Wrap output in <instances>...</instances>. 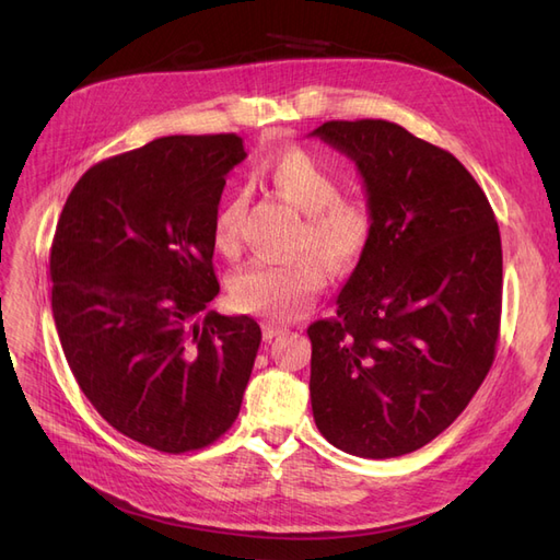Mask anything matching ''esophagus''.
<instances>
[{"label":"esophagus","mask_w":560,"mask_h":560,"mask_svg":"<svg viewBox=\"0 0 560 560\" xmlns=\"http://www.w3.org/2000/svg\"><path fill=\"white\" fill-rule=\"evenodd\" d=\"M287 331H290V329L280 327V325H273V322H266V325H264V338H266V341H273V338L284 336Z\"/></svg>","instance_id":"34e87169"}]
</instances>
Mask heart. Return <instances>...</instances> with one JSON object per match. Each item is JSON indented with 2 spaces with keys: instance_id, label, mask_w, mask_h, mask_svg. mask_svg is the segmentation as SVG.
I'll list each match as a JSON object with an SVG mask.
<instances>
[{
  "instance_id": "heart-1",
  "label": "heart",
  "mask_w": 560,
  "mask_h": 560,
  "mask_svg": "<svg viewBox=\"0 0 560 560\" xmlns=\"http://www.w3.org/2000/svg\"><path fill=\"white\" fill-rule=\"evenodd\" d=\"M276 194L306 214L299 233V249L315 247L334 266L360 259L371 238V212L354 200H341V182L329 167L303 149L282 151L264 167ZM247 196L233 194L214 217V245L238 252L245 229ZM317 252H303L292 261L259 259L247 264L231 280L233 301L243 311L270 319H294L306 313L327 284V261Z\"/></svg>"
}]
</instances>
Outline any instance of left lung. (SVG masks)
I'll list each match as a JSON object with an SVG mask.
<instances>
[{
	"label": "left lung",
	"mask_w": 560,
	"mask_h": 560,
	"mask_svg": "<svg viewBox=\"0 0 560 560\" xmlns=\"http://www.w3.org/2000/svg\"><path fill=\"white\" fill-rule=\"evenodd\" d=\"M311 135L354 163L371 212L336 315L308 327L313 418L336 448L397 457L442 434L495 360L500 229L467 167L397 124Z\"/></svg>",
	"instance_id": "8db88e82"
}]
</instances>
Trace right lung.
<instances>
[{"instance_id": "right-lung-1", "label": "right lung", "mask_w": 560, "mask_h": 560, "mask_svg": "<svg viewBox=\"0 0 560 560\" xmlns=\"http://www.w3.org/2000/svg\"><path fill=\"white\" fill-rule=\"evenodd\" d=\"M245 156L238 135H171L97 163L50 245V306L79 387L114 430L163 453L233 425L261 343L252 317L205 312L219 294L214 217Z\"/></svg>"}]
</instances>
